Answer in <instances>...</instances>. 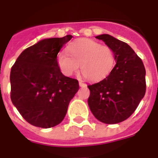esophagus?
<instances>
[{
  "mask_svg": "<svg viewBox=\"0 0 158 158\" xmlns=\"http://www.w3.org/2000/svg\"><path fill=\"white\" fill-rule=\"evenodd\" d=\"M79 86H80V87H83V88H84V87H86V86H87V84H86V83H83L82 81H79Z\"/></svg>",
  "mask_w": 158,
  "mask_h": 158,
  "instance_id": "esophagus-1",
  "label": "esophagus"
}]
</instances>
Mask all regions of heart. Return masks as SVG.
Segmentation results:
<instances>
[{
  "label": "heart",
  "mask_w": 158,
  "mask_h": 158,
  "mask_svg": "<svg viewBox=\"0 0 158 158\" xmlns=\"http://www.w3.org/2000/svg\"><path fill=\"white\" fill-rule=\"evenodd\" d=\"M66 52L57 55V61L62 74L71 76L78 72L80 66L85 79L98 81L112 71L115 64L114 52L106 44H101L90 39H79L67 46Z\"/></svg>",
  "instance_id": "obj_1"
}]
</instances>
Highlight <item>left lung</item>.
Masks as SVG:
<instances>
[{
  "instance_id": "obj_1",
  "label": "left lung",
  "mask_w": 158,
  "mask_h": 158,
  "mask_svg": "<svg viewBox=\"0 0 158 158\" xmlns=\"http://www.w3.org/2000/svg\"><path fill=\"white\" fill-rule=\"evenodd\" d=\"M96 38L112 48L116 65L103 80L88 86V106L99 121L118 123L132 114L145 94V68L127 43L107 34Z\"/></svg>"
}]
</instances>
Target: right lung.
Masks as SVG:
<instances>
[{
	"mask_svg": "<svg viewBox=\"0 0 158 158\" xmlns=\"http://www.w3.org/2000/svg\"><path fill=\"white\" fill-rule=\"evenodd\" d=\"M71 35L42 40L26 48L10 71V98L26 121L50 128L64 119L79 82L62 75L57 65L59 51Z\"/></svg>",
	"mask_w": 158,
	"mask_h": 158,
	"instance_id": "right-lung-1",
	"label": "right lung"
}]
</instances>
